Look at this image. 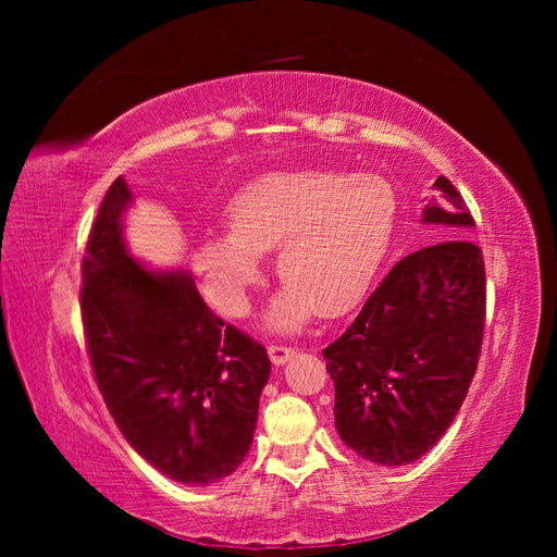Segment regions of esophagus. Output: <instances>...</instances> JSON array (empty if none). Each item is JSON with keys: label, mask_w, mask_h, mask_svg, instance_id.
I'll return each mask as SVG.
<instances>
[{"label": "esophagus", "mask_w": 557, "mask_h": 557, "mask_svg": "<svg viewBox=\"0 0 557 557\" xmlns=\"http://www.w3.org/2000/svg\"><path fill=\"white\" fill-rule=\"evenodd\" d=\"M269 350V358H272L274 364H285L288 360H293L297 356L295 348H288V346H278V344H269L267 346Z\"/></svg>", "instance_id": "1"}]
</instances>
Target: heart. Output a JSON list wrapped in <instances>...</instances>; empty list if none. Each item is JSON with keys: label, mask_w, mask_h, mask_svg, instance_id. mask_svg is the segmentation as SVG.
<instances>
[{"label": "heart", "mask_w": 557, "mask_h": 557, "mask_svg": "<svg viewBox=\"0 0 557 557\" xmlns=\"http://www.w3.org/2000/svg\"><path fill=\"white\" fill-rule=\"evenodd\" d=\"M397 207L393 185L376 174L274 172L230 201V230L201 234L193 262L215 305L244 315L262 276L260 252L278 248L285 285L267 323L295 332L318 311L339 315L358 305L393 242Z\"/></svg>", "instance_id": "1"}]
</instances>
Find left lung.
<instances>
[{"label": "left lung", "mask_w": 557, "mask_h": 557, "mask_svg": "<svg viewBox=\"0 0 557 557\" xmlns=\"http://www.w3.org/2000/svg\"><path fill=\"white\" fill-rule=\"evenodd\" d=\"M423 223L453 237L399 260L352 325L323 350L342 442L376 465H411L442 440L474 379L485 323L481 248L462 239L474 218L444 176Z\"/></svg>", "instance_id": "1"}]
</instances>
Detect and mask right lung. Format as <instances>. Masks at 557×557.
<instances>
[{
  "mask_svg": "<svg viewBox=\"0 0 557 557\" xmlns=\"http://www.w3.org/2000/svg\"><path fill=\"white\" fill-rule=\"evenodd\" d=\"M127 181L104 195L83 258L81 313L99 393L127 444L164 476L209 485L252 444L272 362L225 325L185 269H150L125 246Z\"/></svg>",
  "mask_w": 557,
  "mask_h": 557,
  "instance_id": "obj_1",
  "label": "right lung"
}]
</instances>
